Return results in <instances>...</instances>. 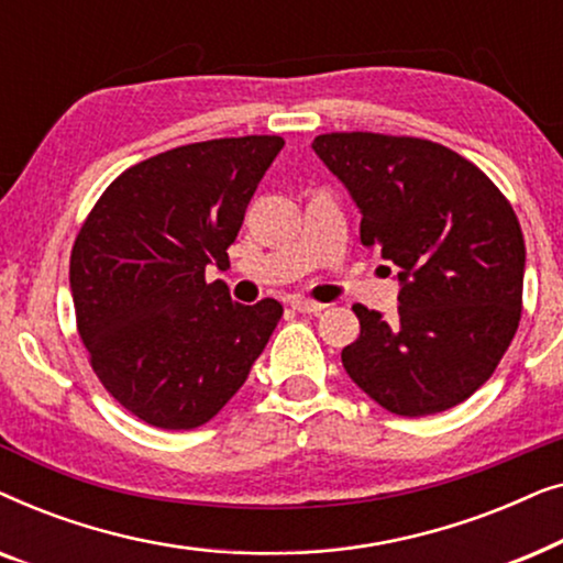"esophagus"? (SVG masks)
Segmentation results:
<instances>
[{
	"instance_id": "34e87169",
	"label": "esophagus",
	"mask_w": 563,
	"mask_h": 563,
	"mask_svg": "<svg viewBox=\"0 0 563 563\" xmlns=\"http://www.w3.org/2000/svg\"><path fill=\"white\" fill-rule=\"evenodd\" d=\"M291 310H297V312H307V314H312V312H320L322 307L325 305H320V302H312V299H307V297H295L291 299Z\"/></svg>"
}]
</instances>
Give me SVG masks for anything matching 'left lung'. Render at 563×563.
Listing matches in <instances>:
<instances>
[{
    "mask_svg": "<svg viewBox=\"0 0 563 563\" xmlns=\"http://www.w3.org/2000/svg\"><path fill=\"white\" fill-rule=\"evenodd\" d=\"M361 212V243L397 266L391 320L353 305L361 335L341 358L384 410L456 407L495 374L522 310L526 241L482 168L441 143L328 133L312 141Z\"/></svg>",
    "mask_w": 563,
    "mask_h": 563,
    "instance_id": "left-lung-1",
    "label": "left lung"
}]
</instances>
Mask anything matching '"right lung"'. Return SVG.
<instances>
[{"instance_id": "add662e5", "label": "right lung", "mask_w": 563, "mask_h": 563, "mask_svg": "<svg viewBox=\"0 0 563 563\" xmlns=\"http://www.w3.org/2000/svg\"><path fill=\"white\" fill-rule=\"evenodd\" d=\"M279 135L179 145L122 172L74 241L76 328L104 389L164 430L212 420L249 379L282 305L230 299L228 261Z\"/></svg>"}]
</instances>
